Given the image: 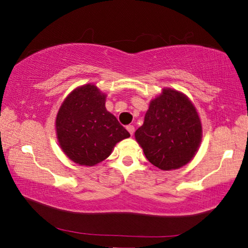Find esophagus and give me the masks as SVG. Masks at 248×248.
Wrapping results in <instances>:
<instances>
[{
  "mask_svg": "<svg viewBox=\"0 0 248 248\" xmlns=\"http://www.w3.org/2000/svg\"><path fill=\"white\" fill-rule=\"evenodd\" d=\"M126 129L128 131V133L131 134V135H133L134 134V132H135V127L133 126V125H127V127H126Z\"/></svg>",
  "mask_w": 248,
  "mask_h": 248,
  "instance_id": "esophagus-1",
  "label": "esophagus"
}]
</instances>
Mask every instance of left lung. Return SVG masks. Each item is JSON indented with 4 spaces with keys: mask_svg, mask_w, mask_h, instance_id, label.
<instances>
[{
    "mask_svg": "<svg viewBox=\"0 0 248 248\" xmlns=\"http://www.w3.org/2000/svg\"><path fill=\"white\" fill-rule=\"evenodd\" d=\"M202 138L196 108L187 95L172 88H163L151 100L144 124L135 132V140L148 161L164 171L192 161Z\"/></svg>",
    "mask_w": 248,
    "mask_h": 248,
    "instance_id": "obj_1",
    "label": "left lung"
}]
</instances>
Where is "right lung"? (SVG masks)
<instances>
[{"mask_svg":"<svg viewBox=\"0 0 248 248\" xmlns=\"http://www.w3.org/2000/svg\"><path fill=\"white\" fill-rule=\"evenodd\" d=\"M107 94L93 84L77 87L60 107L55 131L61 149L79 166L102 162L129 133L106 108Z\"/></svg>","mask_w":248,"mask_h":248,"instance_id":"add662e5","label":"right lung"}]
</instances>
